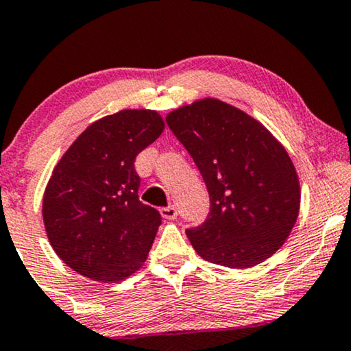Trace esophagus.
<instances>
[{
  "instance_id": "esophagus-1",
  "label": "esophagus",
  "mask_w": 351,
  "mask_h": 351,
  "mask_svg": "<svg viewBox=\"0 0 351 351\" xmlns=\"http://www.w3.org/2000/svg\"><path fill=\"white\" fill-rule=\"evenodd\" d=\"M160 214L163 219H168V220H173L178 217V208H176L175 206H168V207H163L160 210Z\"/></svg>"
}]
</instances>
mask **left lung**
Listing matches in <instances>:
<instances>
[{"mask_svg": "<svg viewBox=\"0 0 351 351\" xmlns=\"http://www.w3.org/2000/svg\"><path fill=\"white\" fill-rule=\"evenodd\" d=\"M167 124L210 197L207 219L186 230L197 254L232 269L272 256L300 210L298 176L283 145L250 114L215 99L181 106Z\"/></svg>", "mask_w": 351, "mask_h": 351, "instance_id": "1", "label": "left lung"}]
</instances>
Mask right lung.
I'll return each instance as SVG.
<instances>
[{
    "instance_id": "obj_1",
    "label": "right lung",
    "mask_w": 351,
    "mask_h": 351,
    "mask_svg": "<svg viewBox=\"0 0 351 351\" xmlns=\"http://www.w3.org/2000/svg\"><path fill=\"white\" fill-rule=\"evenodd\" d=\"M163 128L152 110H123L92 123L58 162L43 196V221L71 269L113 283L147 259L162 215L139 201L134 160Z\"/></svg>"
}]
</instances>
